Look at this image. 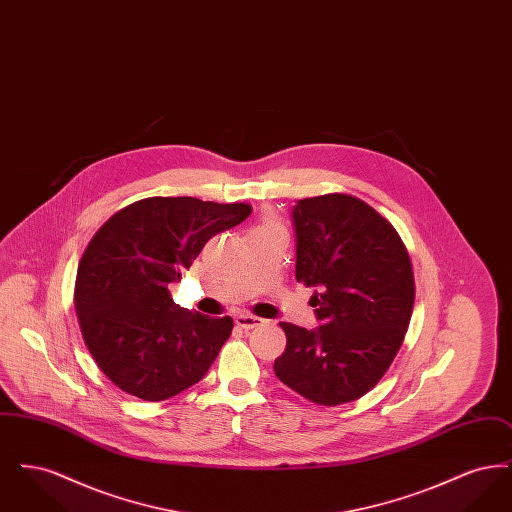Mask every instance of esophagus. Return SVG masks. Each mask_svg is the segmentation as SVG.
Returning a JSON list of instances; mask_svg holds the SVG:
<instances>
[{"instance_id":"1","label":"esophagus","mask_w":512,"mask_h":512,"mask_svg":"<svg viewBox=\"0 0 512 512\" xmlns=\"http://www.w3.org/2000/svg\"><path fill=\"white\" fill-rule=\"evenodd\" d=\"M263 324V318L253 317V315H238L236 317V326L244 328V330H251Z\"/></svg>"}]
</instances>
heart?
<instances>
[{
  "instance_id": "heart-1",
  "label": "heart",
  "mask_w": 512,
  "mask_h": 512,
  "mask_svg": "<svg viewBox=\"0 0 512 512\" xmlns=\"http://www.w3.org/2000/svg\"><path fill=\"white\" fill-rule=\"evenodd\" d=\"M270 224H272V222H270Z\"/></svg>"
}]
</instances>
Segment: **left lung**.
<instances>
[{"label": "left lung", "instance_id": "left-lung-1", "mask_svg": "<svg viewBox=\"0 0 512 512\" xmlns=\"http://www.w3.org/2000/svg\"><path fill=\"white\" fill-rule=\"evenodd\" d=\"M295 278L317 292V330L280 322L274 374L326 407L355 401L388 372L414 305L413 265L397 230L355 195L299 199L292 211Z\"/></svg>", "mask_w": 512, "mask_h": 512}]
</instances>
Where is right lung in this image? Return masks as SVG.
I'll return each instance as SVG.
<instances>
[{"mask_svg": "<svg viewBox=\"0 0 512 512\" xmlns=\"http://www.w3.org/2000/svg\"><path fill=\"white\" fill-rule=\"evenodd\" d=\"M249 213L247 203L146 197L94 234L78 263L74 309L88 351L119 390L165 401L207 374L234 320L182 309L169 284Z\"/></svg>", "mask_w": 512, "mask_h": 512, "instance_id": "add662e5", "label": "right lung"}]
</instances>
